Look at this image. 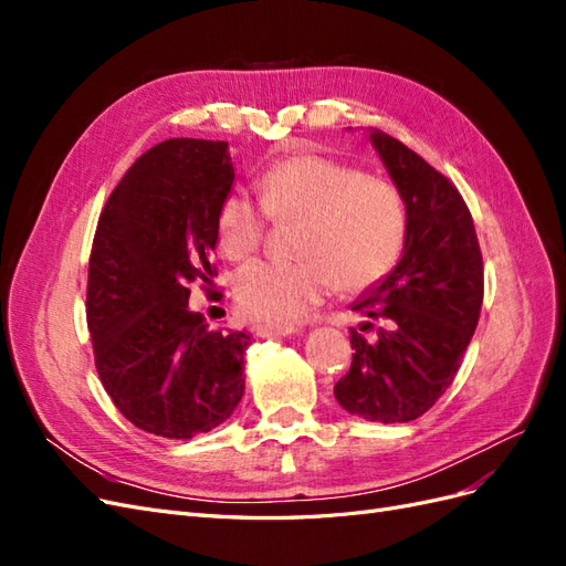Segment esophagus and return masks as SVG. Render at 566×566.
Returning a JSON list of instances; mask_svg holds the SVG:
<instances>
[{
	"label": "esophagus",
	"mask_w": 566,
	"mask_h": 566,
	"mask_svg": "<svg viewBox=\"0 0 566 566\" xmlns=\"http://www.w3.org/2000/svg\"><path fill=\"white\" fill-rule=\"evenodd\" d=\"M297 333L295 325H252V335L256 337H285Z\"/></svg>",
	"instance_id": "esophagus-1"
}]
</instances>
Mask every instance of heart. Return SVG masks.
Returning <instances> with one entry per match:
<instances>
[{
  "label": "heart",
  "instance_id": "1",
  "mask_svg": "<svg viewBox=\"0 0 566 566\" xmlns=\"http://www.w3.org/2000/svg\"><path fill=\"white\" fill-rule=\"evenodd\" d=\"M260 201L231 191L217 210V241L229 260H245L262 245L266 214L300 224L297 262H252L233 290L241 314L287 325L323 300L328 287L364 290L399 262L406 243V208L391 184L321 156H295L269 167Z\"/></svg>",
  "mask_w": 566,
  "mask_h": 566
}]
</instances>
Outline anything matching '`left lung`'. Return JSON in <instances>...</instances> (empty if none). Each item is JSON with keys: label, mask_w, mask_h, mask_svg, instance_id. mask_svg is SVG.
<instances>
[{"label": "left lung", "mask_w": 566, "mask_h": 566, "mask_svg": "<svg viewBox=\"0 0 566 566\" xmlns=\"http://www.w3.org/2000/svg\"><path fill=\"white\" fill-rule=\"evenodd\" d=\"M368 139L406 205L399 264L352 310L373 319V339L352 328V368L337 403L370 422H410L447 391L474 335L484 300V264L474 221L458 188L399 139Z\"/></svg>", "instance_id": "left-lung-1"}]
</instances>
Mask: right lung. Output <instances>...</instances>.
I'll return each mask as SVG.
<instances>
[{"label":"right lung","instance_id":"right-lung-1","mask_svg":"<svg viewBox=\"0 0 566 566\" xmlns=\"http://www.w3.org/2000/svg\"><path fill=\"white\" fill-rule=\"evenodd\" d=\"M235 179L227 142L146 150L101 212L87 281L98 378L134 427L191 439L231 418L245 391L243 331H210L188 283H212L217 210Z\"/></svg>","mask_w":566,"mask_h":566}]
</instances>
